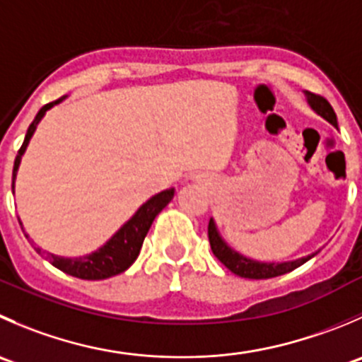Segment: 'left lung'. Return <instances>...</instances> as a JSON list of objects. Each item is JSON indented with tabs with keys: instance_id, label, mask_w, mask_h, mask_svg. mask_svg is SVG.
Returning a JSON list of instances; mask_svg holds the SVG:
<instances>
[{
	"instance_id": "1",
	"label": "left lung",
	"mask_w": 362,
	"mask_h": 362,
	"mask_svg": "<svg viewBox=\"0 0 362 362\" xmlns=\"http://www.w3.org/2000/svg\"><path fill=\"white\" fill-rule=\"evenodd\" d=\"M304 95H306L308 104H310L311 110H313L315 113L320 115L324 120H327L329 124L334 125V127L338 129V118H336L334 110H332V106L324 99V97L315 95V93L311 92H304ZM209 240L214 256H216L228 270H231L233 274L247 279H269L276 278V276H283L286 274V272H292L293 269L300 267L303 263H306L308 259H311L318 252L317 251L313 252V255H308L304 256V258L292 259V262H258V259L247 258V256L240 255V252L235 251L233 247H230L228 242L221 237L219 230H217L216 226V221H214L212 217H210L209 223Z\"/></svg>"
}]
</instances>
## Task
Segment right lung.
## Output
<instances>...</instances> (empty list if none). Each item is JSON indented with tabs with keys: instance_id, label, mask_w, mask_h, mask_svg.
<instances>
[{
	"instance_id": "add662e5",
	"label": "right lung",
	"mask_w": 362,
	"mask_h": 362,
	"mask_svg": "<svg viewBox=\"0 0 362 362\" xmlns=\"http://www.w3.org/2000/svg\"><path fill=\"white\" fill-rule=\"evenodd\" d=\"M65 97L54 100V103H49L42 107L37 113L35 120L31 122V125L28 127L26 138H24L23 146L19 148L16 157V163H13V173H12V192H16V177L17 170H19L21 159H23L24 152L28 148V143H30L31 136L37 131V125L40 124V120L44 118V115L51 110L52 106L59 104L62 100H65ZM175 189L170 187L166 191L157 192L156 196H152L150 199H146L141 206L134 212V216L106 242V244L100 245L99 249H95L90 255L84 256H72V258H66V256H58L52 255V252H47V259L65 274L74 276V278L79 279H90V281H97V279H107L111 276H117L125 272L132 263L138 258L139 251H141L143 240H145L146 233H148L150 226H152L153 219L159 216L160 210L168 205V203L173 199ZM21 228H23V223H21ZM24 231V228H23ZM24 235L28 237V233L24 231ZM30 238V237H28ZM38 255H42V247H35ZM45 252V251H44Z\"/></svg>"
}]
</instances>
